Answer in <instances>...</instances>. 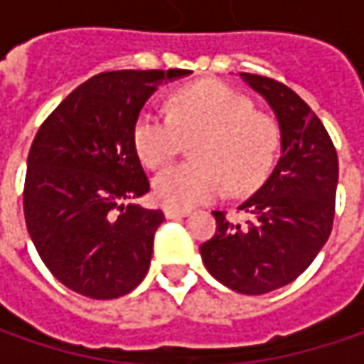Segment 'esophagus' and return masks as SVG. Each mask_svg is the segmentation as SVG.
Here are the masks:
<instances>
[{
  "mask_svg": "<svg viewBox=\"0 0 364 364\" xmlns=\"http://www.w3.org/2000/svg\"><path fill=\"white\" fill-rule=\"evenodd\" d=\"M164 215H166V218H182L188 217L190 210L188 208H172V206H166L164 208Z\"/></svg>",
  "mask_w": 364,
  "mask_h": 364,
  "instance_id": "esophagus-1",
  "label": "esophagus"
}]
</instances>
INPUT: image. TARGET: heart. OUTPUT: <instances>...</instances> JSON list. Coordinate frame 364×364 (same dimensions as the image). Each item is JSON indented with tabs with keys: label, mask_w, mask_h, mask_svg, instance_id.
<instances>
[{
	"label": "heart",
	"mask_w": 364,
	"mask_h": 364,
	"mask_svg": "<svg viewBox=\"0 0 364 364\" xmlns=\"http://www.w3.org/2000/svg\"><path fill=\"white\" fill-rule=\"evenodd\" d=\"M190 137L194 160L161 170L151 182L156 200L172 208L210 203L227 186L257 188L272 174L284 133L277 119L218 80L180 87L168 97V115L144 109L133 121V149L147 168L172 160Z\"/></svg>",
	"instance_id": "obj_1"
}]
</instances>
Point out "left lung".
I'll return each instance as SVG.
<instances>
[{"label": "left lung", "mask_w": 364, "mask_h": 364, "mask_svg": "<svg viewBox=\"0 0 364 364\" xmlns=\"http://www.w3.org/2000/svg\"><path fill=\"white\" fill-rule=\"evenodd\" d=\"M265 97L284 133L273 174L239 210L245 225L215 210L217 232L200 245L208 273L239 294L261 296L291 284L328 241L334 223L338 156L314 111L284 82L243 75Z\"/></svg>", "instance_id": "left-lung-1"}]
</instances>
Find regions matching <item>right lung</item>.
Segmentation results:
<instances>
[{"mask_svg":"<svg viewBox=\"0 0 364 364\" xmlns=\"http://www.w3.org/2000/svg\"><path fill=\"white\" fill-rule=\"evenodd\" d=\"M190 70H111L82 82L36 133L23 217L36 251L68 289L115 300L141 284L161 210L125 204L149 192L132 141L156 85Z\"/></svg>","mask_w":364,"mask_h":364,"instance_id":"1","label":"right lung"}]
</instances>
